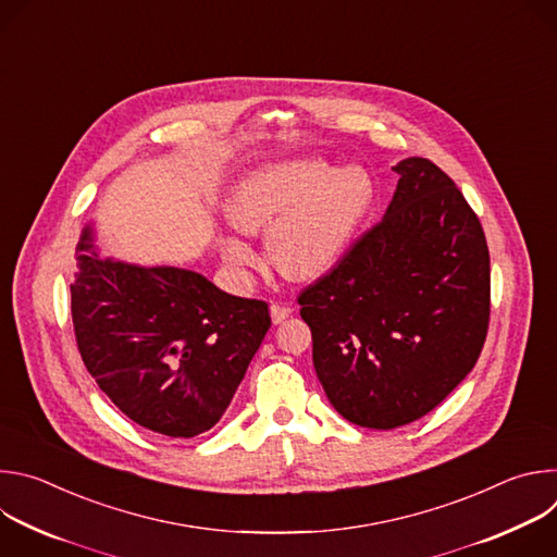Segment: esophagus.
Instances as JSON below:
<instances>
[{
  "label": "esophagus",
  "mask_w": 557,
  "mask_h": 557,
  "mask_svg": "<svg viewBox=\"0 0 557 557\" xmlns=\"http://www.w3.org/2000/svg\"><path fill=\"white\" fill-rule=\"evenodd\" d=\"M271 320H273V324H282L286 317H290V312H293V308L290 306H282V304H271Z\"/></svg>",
  "instance_id": "1"
}]
</instances>
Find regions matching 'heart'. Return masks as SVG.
<instances>
[{"label": "heart", "mask_w": 557, "mask_h": 557, "mask_svg": "<svg viewBox=\"0 0 557 557\" xmlns=\"http://www.w3.org/2000/svg\"><path fill=\"white\" fill-rule=\"evenodd\" d=\"M372 178L363 168H335L324 158H295L262 165L235 185L228 220L247 233L269 228L273 267L288 280L326 275L350 249L372 205ZM233 267H249L253 249L231 235L222 245Z\"/></svg>", "instance_id": "heart-1"}]
</instances>
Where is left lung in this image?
Returning <instances> with one entry per match:
<instances>
[{
    "label": "left lung",
    "instance_id": "left-lung-1",
    "mask_svg": "<svg viewBox=\"0 0 557 557\" xmlns=\"http://www.w3.org/2000/svg\"><path fill=\"white\" fill-rule=\"evenodd\" d=\"M392 170L383 220L297 299L329 401L372 430L432 412L479 361L490 326L481 220L428 158Z\"/></svg>",
    "mask_w": 557,
    "mask_h": 557
}]
</instances>
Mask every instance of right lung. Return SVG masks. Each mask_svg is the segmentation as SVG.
Wrapping results in <instances>:
<instances>
[{
  "label": "right lung",
  "instance_id": "1",
  "mask_svg": "<svg viewBox=\"0 0 557 557\" xmlns=\"http://www.w3.org/2000/svg\"><path fill=\"white\" fill-rule=\"evenodd\" d=\"M70 295L88 372L127 419L172 438L220 421L271 329L267 301L196 271L101 258L92 224L76 245Z\"/></svg>",
  "mask_w": 557,
  "mask_h": 557
}]
</instances>
